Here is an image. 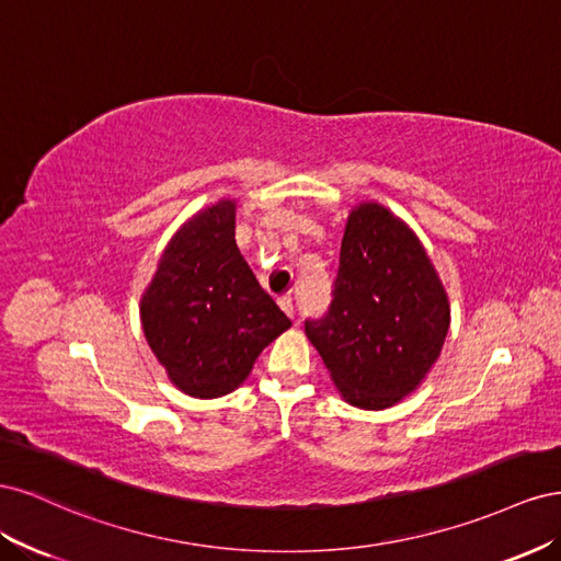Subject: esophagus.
<instances>
[{"mask_svg": "<svg viewBox=\"0 0 561 561\" xmlns=\"http://www.w3.org/2000/svg\"><path fill=\"white\" fill-rule=\"evenodd\" d=\"M280 309L290 316V318H295L297 316V307H295V299L293 297H280Z\"/></svg>", "mask_w": 561, "mask_h": 561, "instance_id": "34e87169", "label": "esophagus"}]
</instances>
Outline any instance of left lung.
<instances>
[{
  "label": "left lung",
  "mask_w": 561,
  "mask_h": 561,
  "mask_svg": "<svg viewBox=\"0 0 561 561\" xmlns=\"http://www.w3.org/2000/svg\"><path fill=\"white\" fill-rule=\"evenodd\" d=\"M449 313L445 285L416 233L369 201L346 219L328 313L304 330L348 404L386 410L426 379Z\"/></svg>",
  "instance_id": "1"
}]
</instances>
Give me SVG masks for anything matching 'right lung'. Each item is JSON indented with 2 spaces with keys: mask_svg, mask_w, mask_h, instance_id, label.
<instances>
[{
  "mask_svg": "<svg viewBox=\"0 0 561 561\" xmlns=\"http://www.w3.org/2000/svg\"><path fill=\"white\" fill-rule=\"evenodd\" d=\"M236 201L196 213L165 245L140 301L145 339L182 393L239 388L257 355L293 325L233 239Z\"/></svg>",
  "mask_w": 561,
  "mask_h": 561,
  "instance_id": "1",
  "label": "right lung"
}]
</instances>
